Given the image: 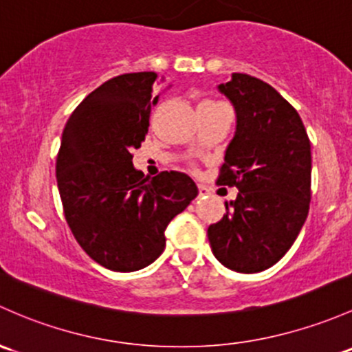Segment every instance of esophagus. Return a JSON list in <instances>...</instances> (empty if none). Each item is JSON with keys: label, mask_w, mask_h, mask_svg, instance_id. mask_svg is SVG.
Here are the masks:
<instances>
[{"label": "esophagus", "mask_w": 352, "mask_h": 352, "mask_svg": "<svg viewBox=\"0 0 352 352\" xmlns=\"http://www.w3.org/2000/svg\"><path fill=\"white\" fill-rule=\"evenodd\" d=\"M207 194H209V188L206 186H199V197H204Z\"/></svg>", "instance_id": "esophagus-1"}]
</instances>
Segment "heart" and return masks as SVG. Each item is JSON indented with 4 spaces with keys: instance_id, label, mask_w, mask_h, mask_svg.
<instances>
[{
    "instance_id": "heart-1",
    "label": "heart",
    "mask_w": 352,
    "mask_h": 352,
    "mask_svg": "<svg viewBox=\"0 0 352 352\" xmlns=\"http://www.w3.org/2000/svg\"><path fill=\"white\" fill-rule=\"evenodd\" d=\"M207 102H210V101H207ZM210 104H217V102H210Z\"/></svg>"
}]
</instances>
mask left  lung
I'll use <instances>...</instances> for the list:
<instances>
[{"instance_id":"obj_1","label":"left lung","mask_w":352,"mask_h":352,"mask_svg":"<svg viewBox=\"0 0 352 352\" xmlns=\"http://www.w3.org/2000/svg\"><path fill=\"white\" fill-rule=\"evenodd\" d=\"M217 89L236 111L217 184L239 192L207 236L226 268L258 273L282 260L307 219L310 142L297 111L270 84L234 72Z\"/></svg>"}]
</instances>
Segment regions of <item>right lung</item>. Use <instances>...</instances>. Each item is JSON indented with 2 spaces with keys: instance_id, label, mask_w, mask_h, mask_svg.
<instances>
[{
  "instance_id": "1",
  "label": "right lung",
  "mask_w": 352,
  "mask_h": 352,
  "mask_svg": "<svg viewBox=\"0 0 352 352\" xmlns=\"http://www.w3.org/2000/svg\"><path fill=\"white\" fill-rule=\"evenodd\" d=\"M164 80V79H162ZM155 72L113 77L74 109L57 155L58 194L84 251L113 272H136L165 250V229L197 197L182 172L143 175L133 166L158 102Z\"/></svg>"
}]
</instances>
